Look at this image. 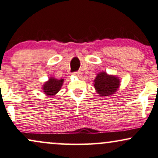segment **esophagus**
Masks as SVG:
<instances>
[{"label": "esophagus", "instance_id": "esophagus-1", "mask_svg": "<svg viewBox=\"0 0 158 158\" xmlns=\"http://www.w3.org/2000/svg\"><path fill=\"white\" fill-rule=\"evenodd\" d=\"M73 75H75L76 77H80L81 76V72H80V71H78V72H74V73H73Z\"/></svg>", "mask_w": 158, "mask_h": 158}]
</instances>
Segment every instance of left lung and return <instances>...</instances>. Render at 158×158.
Segmentation results:
<instances>
[{
	"label": "left lung",
	"mask_w": 158,
	"mask_h": 158,
	"mask_svg": "<svg viewBox=\"0 0 158 158\" xmlns=\"http://www.w3.org/2000/svg\"><path fill=\"white\" fill-rule=\"evenodd\" d=\"M94 87L101 96H108L116 92L120 86V79L106 72L98 73L94 79Z\"/></svg>",
	"instance_id": "left-lung-1"
}]
</instances>
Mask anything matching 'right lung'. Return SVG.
<instances>
[{
    "mask_svg": "<svg viewBox=\"0 0 158 158\" xmlns=\"http://www.w3.org/2000/svg\"><path fill=\"white\" fill-rule=\"evenodd\" d=\"M63 81L64 79H57L54 77L49 78L48 81H47L43 85V92L45 93V95H48V96H54L60 91L62 85H63Z\"/></svg>",
    "mask_w": 158,
    "mask_h": 158,
    "instance_id": "right-lung-1",
    "label": "right lung"
}]
</instances>
